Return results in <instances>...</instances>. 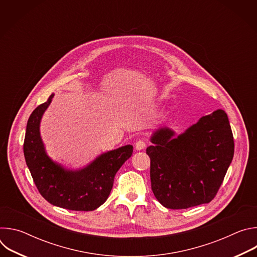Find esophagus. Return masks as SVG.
<instances>
[{
	"mask_svg": "<svg viewBox=\"0 0 257 257\" xmlns=\"http://www.w3.org/2000/svg\"><path fill=\"white\" fill-rule=\"evenodd\" d=\"M145 146H146V144H145L144 141L138 140V141H136V143H135V150H136V151H142V150L145 149Z\"/></svg>",
	"mask_w": 257,
	"mask_h": 257,
	"instance_id": "34e87169",
	"label": "esophagus"
}]
</instances>
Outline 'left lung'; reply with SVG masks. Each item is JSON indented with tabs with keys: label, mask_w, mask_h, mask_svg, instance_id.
Segmentation results:
<instances>
[{
	"label": "left lung",
	"mask_w": 257,
	"mask_h": 257,
	"mask_svg": "<svg viewBox=\"0 0 257 257\" xmlns=\"http://www.w3.org/2000/svg\"><path fill=\"white\" fill-rule=\"evenodd\" d=\"M146 149L151 159L152 189L167 208L182 209L208 203L222 185L234 157L228 116L216 109L176 134L159 127Z\"/></svg>",
	"instance_id": "obj_1"
}]
</instances>
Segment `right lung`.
<instances>
[{
	"label": "right lung",
	"mask_w": 257,
	"mask_h": 257,
	"mask_svg": "<svg viewBox=\"0 0 257 257\" xmlns=\"http://www.w3.org/2000/svg\"><path fill=\"white\" fill-rule=\"evenodd\" d=\"M54 93L30 115L23 145L24 158L42 196L51 204L70 210L89 211L107 199L116 173L131 157L127 144L97 156L86 166L70 169L49 157L41 135V122Z\"/></svg>",
	"instance_id": "add662e5"
}]
</instances>
